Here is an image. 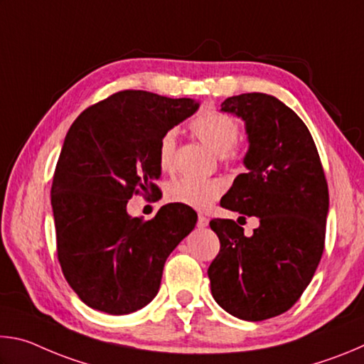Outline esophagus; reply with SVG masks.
Here are the masks:
<instances>
[{
  "instance_id": "esophagus-1",
  "label": "esophagus",
  "mask_w": 364,
  "mask_h": 364,
  "mask_svg": "<svg viewBox=\"0 0 364 364\" xmlns=\"http://www.w3.org/2000/svg\"><path fill=\"white\" fill-rule=\"evenodd\" d=\"M197 226L207 228L208 226V218L204 217V215H199V220H197Z\"/></svg>"
}]
</instances>
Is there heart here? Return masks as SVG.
Returning a JSON list of instances; mask_svg holds the SVG:
<instances>
[{"mask_svg": "<svg viewBox=\"0 0 364 364\" xmlns=\"http://www.w3.org/2000/svg\"><path fill=\"white\" fill-rule=\"evenodd\" d=\"M193 132L202 143L210 147L217 156L226 157L239 138V125L232 117L215 112H204L191 122ZM176 149V133L171 130L159 141L157 159L162 170H170L173 165ZM223 193V183L220 180H202V178L184 176L170 183L167 197L171 202L193 208H205Z\"/></svg>", "mask_w": 364, "mask_h": 364, "instance_id": "obj_1", "label": "heart"}]
</instances>
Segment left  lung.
Wrapping results in <instances>:
<instances>
[{"mask_svg":"<svg viewBox=\"0 0 364 364\" xmlns=\"http://www.w3.org/2000/svg\"><path fill=\"white\" fill-rule=\"evenodd\" d=\"M221 112L244 122L245 173L220 205L255 217L252 236L232 220H212L220 254L208 267L212 295L230 315L263 321L287 311L315 274L324 249L329 193L315 141L274 96L228 97ZM242 218V217H241Z\"/></svg>","mask_w":364,"mask_h":364,"instance_id":"left-lung-1","label":"left lung"}]
</instances>
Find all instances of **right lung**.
<instances>
[{"instance_id": "1", "label": "right lung", "mask_w": 364, "mask_h": 364, "mask_svg": "<svg viewBox=\"0 0 364 364\" xmlns=\"http://www.w3.org/2000/svg\"><path fill=\"white\" fill-rule=\"evenodd\" d=\"M199 101L127 90L80 114L54 171L51 205L58 257L80 300L128 315L156 297L164 264L194 230L188 205H165L143 221L127 212L134 193L156 194L159 141L197 112Z\"/></svg>"}]
</instances>
